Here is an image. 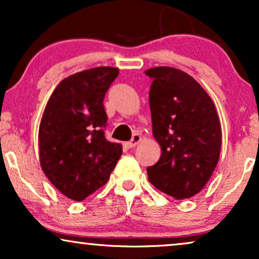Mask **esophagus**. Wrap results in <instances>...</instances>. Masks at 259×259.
<instances>
[{"label":"esophagus","mask_w":259,"mask_h":259,"mask_svg":"<svg viewBox=\"0 0 259 259\" xmlns=\"http://www.w3.org/2000/svg\"><path fill=\"white\" fill-rule=\"evenodd\" d=\"M140 140H141V136H140V134H133L132 139H131V140L128 141V143H126V146L128 147V148L136 147L137 145L140 143Z\"/></svg>","instance_id":"1"}]
</instances>
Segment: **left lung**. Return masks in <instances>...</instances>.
<instances>
[{
    "label": "left lung",
    "instance_id": "8db88e82",
    "mask_svg": "<svg viewBox=\"0 0 259 259\" xmlns=\"http://www.w3.org/2000/svg\"><path fill=\"white\" fill-rule=\"evenodd\" d=\"M150 101L153 136L160 159L147 167L152 185L176 199L196 196L217 166L222 146L221 122L204 88L182 70L155 67Z\"/></svg>",
    "mask_w": 259,
    "mask_h": 259
}]
</instances>
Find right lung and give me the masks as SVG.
<instances>
[{"mask_svg": "<svg viewBox=\"0 0 259 259\" xmlns=\"http://www.w3.org/2000/svg\"><path fill=\"white\" fill-rule=\"evenodd\" d=\"M118 74L113 67L73 74L46 106L38 130L41 167L69 199L82 201L104 186L121 157V145L105 137L104 98Z\"/></svg>", "mask_w": 259, "mask_h": 259, "instance_id": "obj_1", "label": "right lung"}]
</instances>
